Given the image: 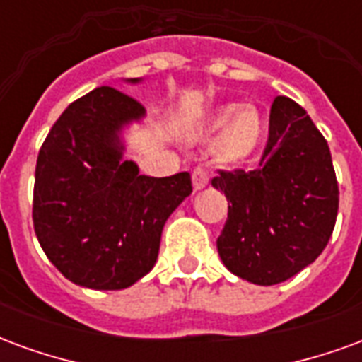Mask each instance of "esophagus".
Listing matches in <instances>:
<instances>
[{"mask_svg": "<svg viewBox=\"0 0 362 362\" xmlns=\"http://www.w3.org/2000/svg\"><path fill=\"white\" fill-rule=\"evenodd\" d=\"M192 178H194V188L202 189L207 186V182H209V173H207V168L204 165H197L194 166V173H192Z\"/></svg>", "mask_w": 362, "mask_h": 362, "instance_id": "esophagus-1", "label": "esophagus"}]
</instances>
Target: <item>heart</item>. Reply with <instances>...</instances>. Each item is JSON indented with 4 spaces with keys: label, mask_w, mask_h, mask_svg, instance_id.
Returning <instances> with one entry per match:
<instances>
[{
    "label": "heart",
    "mask_w": 362,
    "mask_h": 362,
    "mask_svg": "<svg viewBox=\"0 0 362 362\" xmlns=\"http://www.w3.org/2000/svg\"><path fill=\"white\" fill-rule=\"evenodd\" d=\"M225 123L228 126L223 129L217 141V153L227 163L243 160L262 141L264 119L254 106H244L238 110L235 106H225L215 114L213 127H221Z\"/></svg>",
    "instance_id": "heart-1"
}]
</instances>
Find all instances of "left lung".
Masks as SVG:
<instances>
[{
	"label": "left lung",
	"mask_w": 362,
	"mask_h": 362,
	"mask_svg": "<svg viewBox=\"0 0 362 362\" xmlns=\"http://www.w3.org/2000/svg\"><path fill=\"white\" fill-rule=\"evenodd\" d=\"M228 202L217 250L238 277L277 285L310 266L334 233L339 188L324 135L300 104L277 96L269 141L254 170H219Z\"/></svg>",
	"instance_id": "8db88e82"
}]
</instances>
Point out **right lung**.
I'll return each instance as SVG.
<instances>
[{
	"instance_id": "right-lung-1",
	"label": "right lung",
	"mask_w": 362,
	"mask_h": 362,
	"mask_svg": "<svg viewBox=\"0 0 362 362\" xmlns=\"http://www.w3.org/2000/svg\"><path fill=\"white\" fill-rule=\"evenodd\" d=\"M141 103L98 87L56 119L38 151L33 223L54 266L81 287L118 291L155 266L170 213L192 194L189 173L139 174L118 132Z\"/></svg>"
}]
</instances>
